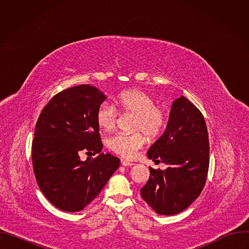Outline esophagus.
Masks as SVG:
<instances>
[{"label":"esophagus","mask_w":249,"mask_h":249,"mask_svg":"<svg viewBox=\"0 0 249 249\" xmlns=\"http://www.w3.org/2000/svg\"><path fill=\"white\" fill-rule=\"evenodd\" d=\"M121 163H122V165H124V166H133V165L135 164L134 162H131V161H128V160H121Z\"/></svg>","instance_id":"esophagus-1"}]
</instances>
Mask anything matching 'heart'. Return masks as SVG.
I'll return each mask as SVG.
<instances>
[{
  "mask_svg": "<svg viewBox=\"0 0 249 249\" xmlns=\"http://www.w3.org/2000/svg\"><path fill=\"white\" fill-rule=\"evenodd\" d=\"M114 104L121 114L134 116L132 131L136 133L116 134L107 140V147L122 158L133 159L146 143L145 136L140 131L149 139H156L162 133L167 120L165 109L156 104L151 94L141 89L122 91L115 97ZM116 109L108 102H102L98 106L95 121L101 130L108 132L115 127L118 119Z\"/></svg>",
  "mask_w": 249,
  "mask_h": 249,
  "instance_id": "heart-1",
  "label": "heart"
}]
</instances>
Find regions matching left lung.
I'll list each match as a JSON object with an SVG mask.
<instances>
[{
	"label": "left lung",
	"mask_w": 249,
	"mask_h": 249,
	"mask_svg": "<svg viewBox=\"0 0 249 249\" xmlns=\"http://www.w3.org/2000/svg\"><path fill=\"white\" fill-rule=\"evenodd\" d=\"M209 136L201 111L186 97L173 101L164 133L149 149L150 160L167 164L150 168L141 196L160 215H175L202 192L209 169Z\"/></svg>",
	"instance_id": "8db88e82"
}]
</instances>
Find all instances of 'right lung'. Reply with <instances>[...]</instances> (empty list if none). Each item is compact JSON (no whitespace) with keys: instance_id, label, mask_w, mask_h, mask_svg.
<instances>
[{"instance_id":"1","label":"right lung","mask_w":249,"mask_h":249,"mask_svg":"<svg viewBox=\"0 0 249 249\" xmlns=\"http://www.w3.org/2000/svg\"><path fill=\"white\" fill-rule=\"evenodd\" d=\"M106 96L81 85L57 93L42 109L32 141V165L37 184L56 208L80 212L102 190L119 167L120 160L102 154L98 106ZM98 153L83 162L79 153Z\"/></svg>"}]
</instances>
